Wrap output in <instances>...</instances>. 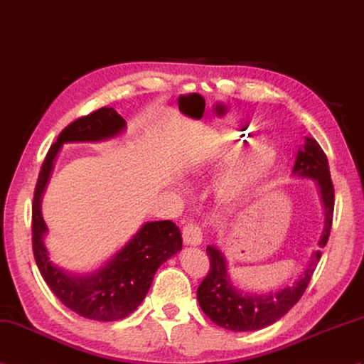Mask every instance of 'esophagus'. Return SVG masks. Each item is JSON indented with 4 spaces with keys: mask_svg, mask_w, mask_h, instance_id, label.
I'll return each instance as SVG.
<instances>
[{
    "mask_svg": "<svg viewBox=\"0 0 364 364\" xmlns=\"http://www.w3.org/2000/svg\"><path fill=\"white\" fill-rule=\"evenodd\" d=\"M201 228L197 223H188L183 228V242L186 245H193V247H197V245L201 243Z\"/></svg>",
    "mask_w": 364,
    "mask_h": 364,
    "instance_id": "1",
    "label": "esophagus"
}]
</instances>
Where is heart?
<instances>
[{"label":"heart","mask_w":364,"mask_h":364,"mask_svg":"<svg viewBox=\"0 0 364 364\" xmlns=\"http://www.w3.org/2000/svg\"><path fill=\"white\" fill-rule=\"evenodd\" d=\"M248 141L250 136L242 132L228 130L223 133H215L209 139L205 154L201 155L197 163H193L188 168V173L191 176H198L208 171V167L220 166L230 161L247 146ZM274 158L273 147L264 141L255 142L247 150H243L218 181V197L225 203H231V205L248 198L267 178L274 164Z\"/></svg>","instance_id":"b5f03b06"}]
</instances>
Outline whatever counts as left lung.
<instances>
[{
    "mask_svg": "<svg viewBox=\"0 0 364 364\" xmlns=\"http://www.w3.org/2000/svg\"><path fill=\"white\" fill-rule=\"evenodd\" d=\"M293 173L302 178H314L319 186L326 213V225L319 247L324 248L332 230L335 189L327 156L316 139L306 138V146L298 151ZM206 252L209 272L197 290L198 304L213 323L234 332L259 331L281 319L301 299L321 259V251L318 250L311 256L306 273L293 287L268 294H248L232 285L222 252L214 247H208Z\"/></svg>",
    "mask_w": 364,
    "mask_h": 364,
    "instance_id": "obj_1",
    "label": "left lung"
}]
</instances>
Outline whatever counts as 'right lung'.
<instances>
[{"instance_id":"add662e5","label":"right lung","mask_w":364,"mask_h":364,"mask_svg":"<svg viewBox=\"0 0 364 364\" xmlns=\"http://www.w3.org/2000/svg\"><path fill=\"white\" fill-rule=\"evenodd\" d=\"M124 129V117L112 107L99 108L66 125L41 164L32 201V251L40 274L68 309L83 318L104 323L124 319L138 309L159 265L181 250L178 226L171 220L149 222L102 268L87 276H74L48 259L43 245L46 225L41 217L40 201L63 142L113 138Z\"/></svg>"}]
</instances>
